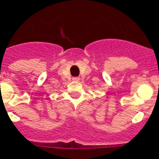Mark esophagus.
<instances>
[{"label":"esophagus","mask_w":159,"mask_h":159,"mask_svg":"<svg viewBox=\"0 0 159 159\" xmlns=\"http://www.w3.org/2000/svg\"><path fill=\"white\" fill-rule=\"evenodd\" d=\"M73 81H79L80 80V77H72Z\"/></svg>","instance_id":"esophagus-1"}]
</instances>
